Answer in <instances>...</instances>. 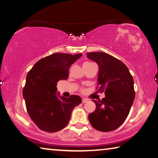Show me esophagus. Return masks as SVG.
Here are the masks:
<instances>
[{
	"label": "esophagus",
	"instance_id": "obj_1",
	"mask_svg": "<svg viewBox=\"0 0 158 158\" xmlns=\"http://www.w3.org/2000/svg\"><path fill=\"white\" fill-rule=\"evenodd\" d=\"M86 102H87V99H85V98H82V103H85Z\"/></svg>",
	"mask_w": 158,
	"mask_h": 158
}]
</instances>
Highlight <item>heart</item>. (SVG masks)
Listing matches in <instances>:
<instances>
[{"label": "heart", "instance_id": "heart-1", "mask_svg": "<svg viewBox=\"0 0 158 158\" xmlns=\"http://www.w3.org/2000/svg\"><path fill=\"white\" fill-rule=\"evenodd\" d=\"M90 64H92L91 63H85V64L83 65V66H84V65H90ZM81 93H85V89L84 88H81Z\"/></svg>", "mask_w": 158, "mask_h": 158}]
</instances>
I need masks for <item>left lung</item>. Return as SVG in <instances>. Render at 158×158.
I'll use <instances>...</instances> for the list:
<instances>
[{
    "mask_svg": "<svg viewBox=\"0 0 158 158\" xmlns=\"http://www.w3.org/2000/svg\"><path fill=\"white\" fill-rule=\"evenodd\" d=\"M87 58L99 65L97 87L104 92L102 100H93L96 109L88 118L94 128L99 131H111L124 122L135 98L133 79L123 62L104 52H89Z\"/></svg>",
    "mask_w": 158,
    "mask_h": 158,
    "instance_id": "8db88e82",
    "label": "left lung"
}]
</instances>
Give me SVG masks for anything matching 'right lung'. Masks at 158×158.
<instances>
[{
	"label": "right lung",
	"mask_w": 158,
	"mask_h": 158,
	"mask_svg": "<svg viewBox=\"0 0 158 158\" xmlns=\"http://www.w3.org/2000/svg\"><path fill=\"white\" fill-rule=\"evenodd\" d=\"M81 56L54 53L38 60L27 75L23 90L27 111L44 131L54 133L65 128L73 109L82 102L79 96L66 98L56 93L58 81L68 79L70 67Z\"/></svg>",
	"instance_id": "1"
}]
</instances>
